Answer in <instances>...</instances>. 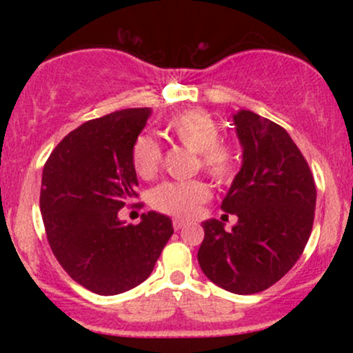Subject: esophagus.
Listing matches in <instances>:
<instances>
[{"label":"esophagus","instance_id":"34e87169","mask_svg":"<svg viewBox=\"0 0 353 353\" xmlns=\"http://www.w3.org/2000/svg\"><path fill=\"white\" fill-rule=\"evenodd\" d=\"M172 225H174V229H176V230H181V229H184L185 225H188V222L182 221V219H174Z\"/></svg>","mask_w":353,"mask_h":353}]
</instances>
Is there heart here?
I'll use <instances>...</instances> for the list:
<instances>
[{
  "label": "heart",
  "mask_w": 353,
  "mask_h": 353,
  "mask_svg": "<svg viewBox=\"0 0 353 353\" xmlns=\"http://www.w3.org/2000/svg\"><path fill=\"white\" fill-rule=\"evenodd\" d=\"M165 131L189 151L197 152V165L219 184L229 182L239 168L236 145L221 139V128L209 112L189 109L165 121ZM132 168L141 179H152L161 168L163 149L149 134L136 137L131 152ZM210 197V190L202 181L164 182L152 192V205L169 216L192 217Z\"/></svg>",
  "instance_id": "obj_1"
}]
</instances>
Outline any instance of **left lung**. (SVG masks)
<instances>
[{
    "label": "left lung",
    "mask_w": 353,
    "mask_h": 353,
    "mask_svg": "<svg viewBox=\"0 0 353 353\" xmlns=\"http://www.w3.org/2000/svg\"><path fill=\"white\" fill-rule=\"evenodd\" d=\"M232 119L242 168L221 208L239 221L232 230L217 219L202 222L197 261L216 285L249 295L269 289L299 261L312 232L317 190L285 129L245 109Z\"/></svg>",
    "instance_id": "8db88e82"
}]
</instances>
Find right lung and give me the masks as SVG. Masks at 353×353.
I'll return each mask as SVG.
<instances>
[{
	"instance_id": "1",
	"label": "right lung",
	"mask_w": 353,
	"mask_h": 353,
	"mask_svg": "<svg viewBox=\"0 0 353 353\" xmlns=\"http://www.w3.org/2000/svg\"><path fill=\"white\" fill-rule=\"evenodd\" d=\"M149 116V108H134L88 121L44 164L39 208L48 242L72 281L94 294L144 282L174 234L164 214H143L137 225L117 216L137 197L131 152Z\"/></svg>"
}]
</instances>
